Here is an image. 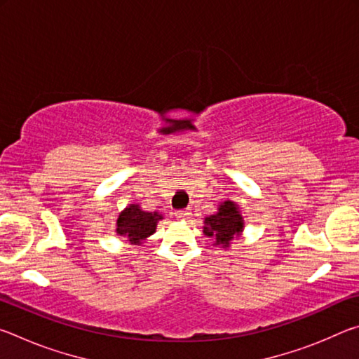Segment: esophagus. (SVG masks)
<instances>
[{
    "label": "esophagus",
    "mask_w": 359,
    "mask_h": 359,
    "mask_svg": "<svg viewBox=\"0 0 359 359\" xmlns=\"http://www.w3.org/2000/svg\"><path fill=\"white\" fill-rule=\"evenodd\" d=\"M191 215V212H190V209H184V210H177L175 212V217L179 218V220H187L188 217Z\"/></svg>",
    "instance_id": "34e87169"
}]
</instances>
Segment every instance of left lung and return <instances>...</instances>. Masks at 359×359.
Instances as JSON below:
<instances>
[{"mask_svg": "<svg viewBox=\"0 0 359 359\" xmlns=\"http://www.w3.org/2000/svg\"><path fill=\"white\" fill-rule=\"evenodd\" d=\"M244 217L241 214V208L238 203L224 199L218 204V210L214 215L204 218L203 233L208 238L214 239V244L222 248H229L231 242L241 238L244 233Z\"/></svg>", "mask_w": 359, "mask_h": 359, "instance_id": "obj_1", "label": "left lung"}]
</instances>
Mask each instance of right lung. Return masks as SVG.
<instances>
[{"label":"right lung","mask_w":359,"mask_h":359,"mask_svg":"<svg viewBox=\"0 0 359 359\" xmlns=\"http://www.w3.org/2000/svg\"><path fill=\"white\" fill-rule=\"evenodd\" d=\"M163 220V214L160 212H147L139 204H130L120 212L115 224V233L131 245H142L151 234L156 231L158 222Z\"/></svg>","instance_id":"add662e5"}]
</instances>
